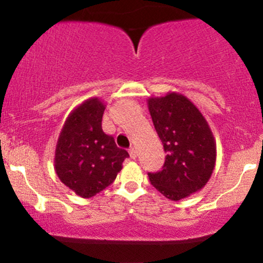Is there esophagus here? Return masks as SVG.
Returning <instances> with one entry per match:
<instances>
[{
	"label": "esophagus",
	"instance_id": "esophagus-1",
	"mask_svg": "<svg viewBox=\"0 0 263 263\" xmlns=\"http://www.w3.org/2000/svg\"><path fill=\"white\" fill-rule=\"evenodd\" d=\"M128 153H129V156H131V158H136V157H137V149L135 148V147H131V148L128 149Z\"/></svg>",
	"mask_w": 263,
	"mask_h": 263
}]
</instances>
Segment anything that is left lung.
Here are the masks:
<instances>
[{
    "label": "left lung",
    "mask_w": 263,
    "mask_h": 263,
    "mask_svg": "<svg viewBox=\"0 0 263 263\" xmlns=\"http://www.w3.org/2000/svg\"><path fill=\"white\" fill-rule=\"evenodd\" d=\"M153 125L165 156L162 171L148 173L149 182L167 199L178 201L204 188L213 174L216 143L206 120L182 93L149 98Z\"/></svg>",
    "instance_id": "left-lung-1"
}]
</instances>
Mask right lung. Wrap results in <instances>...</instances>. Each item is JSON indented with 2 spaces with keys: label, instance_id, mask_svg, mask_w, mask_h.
<instances>
[{
  "label": "right lung",
  "instance_id": "obj_1",
  "mask_svg": "<svg viewBox=\"0 0 263 263\" xmlns=\"http://www.w3.org/2000/svg\"><path fill=\"white\" fill-rule=\"evenodd\" d=\"M105 105L91 98L71 111L57 142V176L81 198H91L107 188L122 170L127 151L102 131Z\"/></svg>",
  "mask_w": 263,
  "mask_h": 263
}]
</instances>
